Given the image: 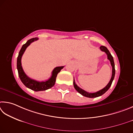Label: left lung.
I'll return each mask as SVG.
<instances>
[{
	"label": "left lung",
	"instance_id": "obj_1",
	"mask_svg": "<svg viewBox=\"0 0 133 133\" xmlns=\"http://www.w3.org/2000/svg\"><path fill=\"white\" fill-rule=\"evenodd\" d=\"M100 49H101V51H103V52H105L107 54V55H108V59L110 61L111 65V66H112V75H111V78L110 79V81H109L108 84L107 85L106 87L103 88V89L100 90H99V91H97L95 93H89L87 91H85V90H84L82 89L79 87H78V85L75 83V80H74V88H75V89L77 90V92L79 93L80 94H81L82 95H83V96H84L85 97H89V98H94V97H99L100 96H102V95H103L106 91H108V90L111 87V83H112V82L114 79V78H115V62H114V60H113V58L112 57V55H111L110 52H109L108 49L107 48L106 46H101V47H100Z\"/></svg>",
	"mask_w": 133,
	"mask_h": 133
}]
</instances>
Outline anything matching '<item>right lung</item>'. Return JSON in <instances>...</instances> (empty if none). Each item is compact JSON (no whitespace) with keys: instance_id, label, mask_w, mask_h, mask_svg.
I'll return each mask as SVG.
<instances>
[{"instance_id":"obj_1","label":"right lung","mask_w":133,"mask_h":133,"mask_svg":"<svg viewBox=\"0 0 133 133\" xmlns=\"http://www.w3.org/2000/svg\"><path fill=\"white\" fill-rule=\"evenodd\" d=\"M38 38H32L29 39L27 41V43L24 44V45L22 46V48L20 51L19 53H18V55L17 59V69L18 71V74L19 78L20 79L21 81L27 88H29V89H31L32 90H34L36 92L38 91H43V90H47L50 88H52L55 83L56 78H57V74L61 70L64 68L63 66H58L56 67L52 72V75L50 77V79L46 81H42V82H39V81H37L36 80L32 79L30 78L29 76L26 75V74L23 71L22 66V57L23 54H24L25 49L27 48L28 46L30 45V44L34 41H36Z\"/></svg>"}]
</instances>
